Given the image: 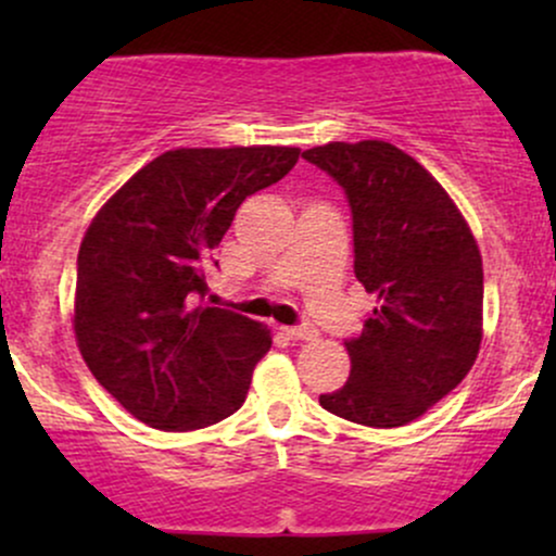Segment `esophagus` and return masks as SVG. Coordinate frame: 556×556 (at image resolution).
<instances>
[{
    "instance_id": "34e87169",
    "label": "esophagus",
    "mask_w": 556,
    "mask_h": 556,
    "mask_svg": "<svg viewBox=\"0 0 556 556\" xmlns=\"http://www.w3.org/2000/svg\"><path fill=\"white\" fill-rule=\"evenodd\" d=\"M287 337H292V340H300V342H308V340H316L318 337V329L311 327V324H303V327H287Z\"/></svg>"
}]
</instances>
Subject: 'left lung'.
<instances>
[{
  "label": "left lung",
  "mask_w": 556,
  "mask_h": 556,
  "mask_svg": "<svg viewBox=\"0 0 556 556\" xmlns=\"http://www.w3.org/2000/svg\"><path fill=\"white\" fill-rule=\"evenodd\" d=\"M344 190L355 277L376 295L358 337L344 340L350 379L324 410L371 429L424 416L468 376L481 348L483 266L446 190L384 140L303 151Z\"/></svg>",
  "instance_id": "1"
}]
</instances>
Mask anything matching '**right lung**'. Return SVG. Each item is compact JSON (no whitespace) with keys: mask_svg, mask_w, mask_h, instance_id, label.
I'll return each instance as SVG.
<instances>
[{"mask_svg":"<svg viewBox=\"0 0 556 556\" xmlns=\"http://www.w3.org/2000/svg\"><path fill=\"white\" fill-rule=\"evenodd\" d=\"M298 156L290 146L167 151L93 216L78 253L75 340L96 381L151 429H203L245 402L271 331L201 305L206 269L240 203Z\"/></svg>","mask_w":556,"mask_h":556,"instance_id":"1","label":"right lung"}]
</instances>
